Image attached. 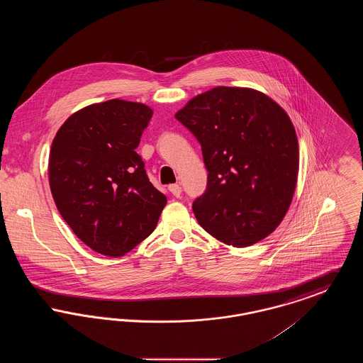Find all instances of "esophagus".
Segmentation results:
<instances>
[{
  "instance_id": "1",
  "label": "esophagus",
  "mask_w": 363,
  "mask_h": 363,
  "mask_svg": "<svg viewBox=\"0 0 363 363\" xmlns=\"http://www.w3.org/2000/svg\"><path fill=\"white\" fill-rule=\"evenodd\" d=\"M169 190H170V193L175 196V197H179L181 196V193H182V188L178 185V184H173V185H170L169 186Z\"/></svg>"
}]
</instances>
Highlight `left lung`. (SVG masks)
Returning a JSON list of instances; mask_svg holds the SVG:
<instances>
[{
	"label": "left lung",
	"instance_id": "1",
	"mask_svg": "<svg viewBox=\"0 0 363 363\" xmlns=\"http://www.w3.org/2000/svg\"><path fill=\"white\" fill-rule=\"evenodd\" d=\"M175 118L201 144L208 170L207 189L193 201L200 225L235 247L269 235L291 204L299 167L287 113L256 89L216 86Z\"/></svg>",
	"mask_w": 363,
	"mask_h": 363
}]
</instances>
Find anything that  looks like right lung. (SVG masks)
Returning a JSON list of instances; mask_svg holds the SVG:
<instances>
[{
    "label": "right lung",
    "instance_id": "add662e5",
    "mask_svg": "<svg viewBox=\"0 0 363 363\" xmlns=\"http://www.w3.org/2000/svg\"><path fill=\"white\" fill-rule=\"evenodd\" d=\"M152 110L111 99L70 116L52 140V199L92 250L120 257L155 230L167 199L150 182L135 151Z\"/></svg>",
    "mask_w": 363,
    "mask_h": 363
}]
</instances>
